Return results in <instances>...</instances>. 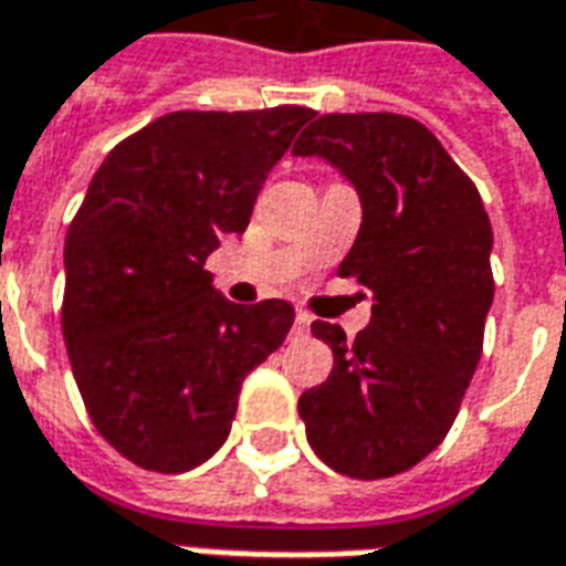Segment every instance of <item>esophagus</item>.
<instances>
[{"mask_svg":"<svg viewBox=\"0 0 566 566\" xmlns=\"http://www.w3.org/2000/svg\"><path fill=\"white\" fill-rule=\"evenodd\" d=\"M308 327H312V318H308L306 312H296L294 327H291V339H306Z\"/></svg>","mask_w":566,"mask_h":566,"instance_id":"34e87169","label":"esophagus"}]
</instances>
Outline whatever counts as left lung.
Segmentation results:
<instances>
[{
  "instance_id": "obj_1",
  "label": "left lung",
  "mask_w": 566,
  "mask_h": 566,
  "mask_svg": "<svg viewBox=\"0 0 566 566\" xmlns=\"http://www.w3.org/2000/svg\"><path fill=\"white\" fill-rule=\"evenodd\" d=\"M294 154H318L357 187L364 221L339 275L373 296L355 343L339 324H312L333 373L296 403L308 446L352 479L406 473L446 439L482 357L494 300L488 211L416 117L321 115Z\"/></svg>"
}]
</instances>
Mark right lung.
Instances as JSON below:
<instances>
[{"label": "right lung", "mask_w": 566, "mask_h": 566, "mask_svg": "<svg viewBox=\"0 0 566 566\" xmlns=\"http://www.w3.org/2000/svg\"><path fill=\"white\" fill-rule=\"evenodd\" d=\"M303 105L172 112L108 150L66 233L63 339L93 427L127 461L185 473L221 449L242 381L284 343V300L214 294L206 258L245 233Z\"/></svg>", "instance_id": "obj_1"}]
</instances>
